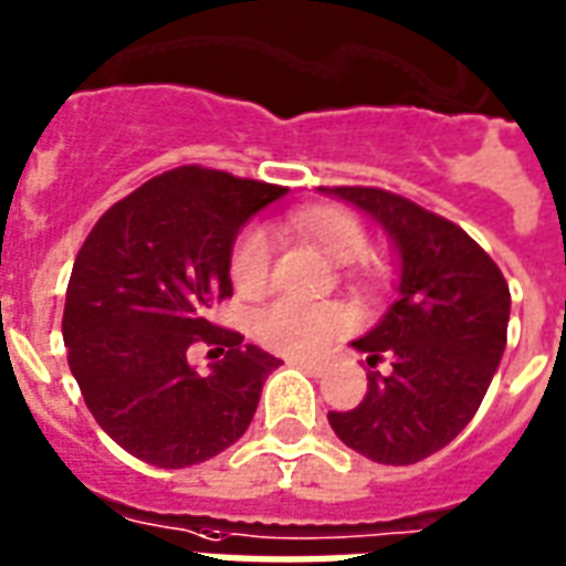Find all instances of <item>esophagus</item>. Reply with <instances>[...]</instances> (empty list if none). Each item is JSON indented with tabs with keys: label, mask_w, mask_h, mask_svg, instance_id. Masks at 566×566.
<instances>
[{
	"label": "esophagus",
	"mask_w": 566,
	"mask_h": 566,
	"mask_svg": "<svg viewBox=\"0 0 566 566\" xmlns=\"http://www.w3.org/2000/svg\"><path fill=\"white\" fill-rule=\"evenodd\" d=\"M287 361H291V365H296V368L308 370L312 377H321L323 370H326V365H323V361H314V359H287Z\"/></svg>",
	"instance_id": "34e87169"
}]
</instances>
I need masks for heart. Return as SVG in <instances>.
Returning <instances> with one entry per match:
<instances>
[{"label": "heart", "mask_w": 566, "mask_h": 566, "mask_svg": "<svg viewBox=\"0 0 566 566\" xmlns=\"http://www.w3.org/2000/svg\"><path fill=\"white\" fill-rule=\"evenodd\" d=\"M287 226L338 264L356 261L368 245V234L359 216L338 205L300 207L296 213H291ZM266 273H270V243L264 231L249 228L237 237L231 249V279L240 293H254L264 287ZM350 326L353 314L340 302L305 305V302L279 300L252 314L254 338L270 350L287 353V356H314L326 350L332 340H338Z\"/></svg>", "instance_id": "1"}]
</instances>
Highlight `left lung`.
Returning a JSON list of instances; mask_svg holds the SVG:
<instances>
[{"instance_id":"1","label":"left lung","mask_w":566,"mask_h":566,"mask_svg":"<svg viewBox=\"0 0 566 566\" xmlns=\"http://www.w3.org/2000/svg\"><path fill=\"white\" fill-rule=\"evenodd\" d=\"M370 216L398 254V300L353 340L368 365V395L329 412L335 437L361 457L412 465L460 437L502 361L511 291L493 258L463 228L374 187H321Z\"/></svg>"}]
</instances>
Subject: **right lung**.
I'll use <instances>...</instances> for the list:
<instances>
[{
  "instance_id": "obj_1",
  "label": "right lung",
  "mask_w": 566,
  "mask_h": 566,
  "mask_svg": "<svg viewBox=\"0 0 566 566\" xmlns=\"http://www.w3.org/2000/svg\"><path fill=\"white\" fill-rule=\"evenodd\" d=\"M287 189L180 166L142 184L85 237L64 296L67 365L85 407L124 451L159 469L222 454L252 424L282 361L207 321L231 296L240 228ZM196 339L223 353L207 375Z\"/></svg>"
}]
</instances>
